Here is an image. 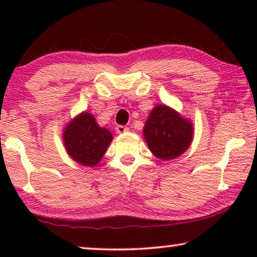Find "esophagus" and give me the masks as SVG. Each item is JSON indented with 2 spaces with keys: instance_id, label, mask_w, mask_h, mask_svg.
<instances>
[{
  "instance_id": "obj_1",
  "label": "esophagus",
  "mask_w": 257,
  "mask_h": 257,
  "mask_svg": "<svg viewBox=\"0 0 257 257\" xmlns=\"http://www.w3.org/2000/svg\"><path fill=\"white\" fill-rule=\"evenodd\" d=\"M115 131H117V133H119V135H121V133L127 132L128 127H126V126H122V125H118L117 127H115Z\"/></svg>"
}]
</instances>
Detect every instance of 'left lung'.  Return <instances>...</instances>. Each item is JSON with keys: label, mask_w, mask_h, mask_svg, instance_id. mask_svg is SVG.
Masks as SVG:
<instances>
[{"label": "left lung", "mask_w": 257, "mask_h": 257, "mask_svg": "<svg viewBox=\"0 0 257 257\" xmlns=\"http://www.w3.org/2000/svg\"><path fill=\"white\" fill-rule=\"evenodd\" d=\"M143 132L150 151L161 160L181 156L193 139L192 122L166 105L151 111Z\"/></svg>", "instance_id": "8db88e82"}]
</instances>
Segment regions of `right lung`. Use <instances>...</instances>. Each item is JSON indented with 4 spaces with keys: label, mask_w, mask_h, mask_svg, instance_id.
<instances>
[{
    "label": "right lung",
    "mask_w": 257,
    "mask_h": 257,
    "mask_svg": "<svg viewBox=\"0 0 257 257\" xmlns=\"http://www.w3.org/2000/svg\"><path fill=\"white\" fill-rule=\"evenodd\" d=\"M112 139V133L100 127L93 115L87 112L73 118L63 132L66 152L73 160L87 167L98 165Z\"/></svg>",
    "instance_id": "add662e5"
}]
</instances>
